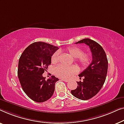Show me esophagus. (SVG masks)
I'll return each mask as SVG.
<instances>
[{
  "instance_id": "esophagus-1",
  "label": "esophagus",
  "mask_w": 124,
  "mask_h": 124,
  "mask_svg": "<svg viewBox=\"0 0 124 124\" xmlns=\"http://www.w3.org/2000/svg\"><path fill=\"white\" fill-rule=\"evenodd\" d=\"M61 80H63V81H65V82H69V80H68V79H64V78H62Z\"/></svg>"
}]
</instances>
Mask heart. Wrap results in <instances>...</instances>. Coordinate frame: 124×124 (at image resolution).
<instances>
[{"label":"heart","instance_id":"1","mask_svg":"<svg viewBox=\"0 0 124 124\" xmlns=\"http://www.w3.org/2000/svg\"><path fill=\"white\" fill-rule=\"evenodd\" d=\"M66 51L69 53L73 57L76 58L77 61L83 67H86L89 65L92 57L88 53H83V50L79 47L71 46L66 49ZM59 59V52H54L52 55L51 62L54 64L58 62ZM79 71V69L76 66H67L58 65L54 69V73L58 77L69 79L73 75Z\"/></svg>","mask_w":124,"mask_h":124}]
</instances>
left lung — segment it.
<instances>
[{"label": "left lung", "instance_id": "left-lung-1", "mask_svg": "<svg viewBox=\"0 0 124 124\" xmlns=\"http://www.w3.org/2000/svg\"><path fill=\"white\" fill-rule=\"evenodd\" d=\"M84 43L89 46L92 54V61L88 68L79 75L83 81H78V86L71 90L74 97L81 100L92 98L99 92L105 82L108 70V60L102 46L96 41L84 39L76 44Z\"/></svg>", "mask_w": 124, "mask_h": 124}]
</instances>
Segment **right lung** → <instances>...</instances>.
<instances>
[{
	"instance_id": "1",
	"label": "right lung",
	"mask_w": 124,
	"mask_h": 124,
	"mask_svg": "<svg viewBox=\"0 0 124 124\" xmlns=\"http://www.w3.org/2000/svg\"><path fill=\"white\" fill-rule=\"evenodd\" d=\"M58 46L44 42H35L25 49L18 62V78L24 92L36 102H44L53 95L55 84L59 79L54 76L47 80L43 74L51 63L53 54Z\"/></svg>"
}]
</instances>
